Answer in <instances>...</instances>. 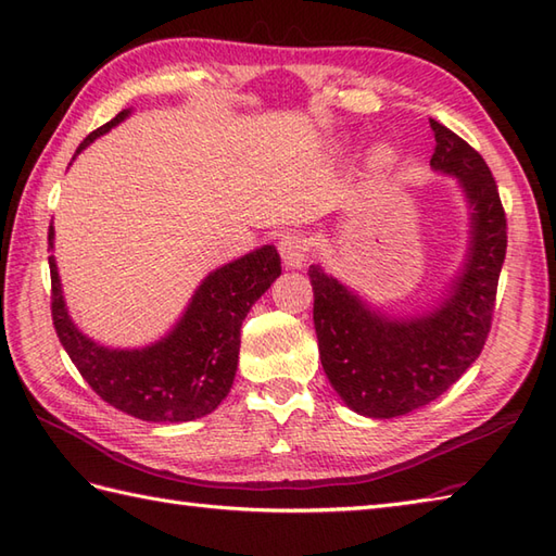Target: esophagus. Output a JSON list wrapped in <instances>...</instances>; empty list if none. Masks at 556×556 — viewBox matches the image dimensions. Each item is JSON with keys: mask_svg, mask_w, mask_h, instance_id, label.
Here are the masks:
<instances>
[{"mask_svg": "<svg viewBox=\"0 0 556 556\" xmlns=\"http://www.w3.org/2000/svg\"><path fill=\"white\" fill-rule=\"evenodd\" d=\"M311 248H313V241L303 233H287L285 239L279 241L281 260H285V265L291 269L305 267V263H308L311 257Z\"/></svg>", "mask_w": 556, "mask_h": 556, "instance_id": "obj_1", "label": "esophagus"}]
</instances>
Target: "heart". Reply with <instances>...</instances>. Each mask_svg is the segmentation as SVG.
<instances>
[{"mask_svg":"<svg viewBox=\"0 0 556 556\" xmlns=\"http://www.w3.org/2000/svg\"><path fill=\"white\" fill-rule=\"evenodd\" d=\"M394 164H396V155H394L392 148H389V146L372 148V152H370V169L375 174H387L389 169L394 167Z\"/></svg>","mask_w":556,"mask_h":556,"instance_id":"obj_1","label":"heart"}]
</instances>
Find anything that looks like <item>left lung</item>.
<instances>
[{
  "label": "left lung",
  "instance_id": "8db88e82",
  "mask_svg": "<svg viewBox=\"0 0 556 556\" xmlns=\"http://www.w3.org/2000/svg\"><path fill=\"white\" fill-rule=\"evenodd\" d=\"M430 167L454 176L470 210L464 267L420 315L372 308L320 265H311L317 349L334 392L368 418H396L442 396L480 356L506 255V217L492 172L464 138L430 119Z\"/></svg>",
  "mask_w": 556,
  "mask_h": 556
}]
</instances>
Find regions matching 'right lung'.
I'll list each match as a JSON object with an SVG mask.
<instances>
[{
  "mask_svg": "<svg viewBox=\"0 0 556 556\" xmlns=\"http://www.w3.org/2000/svg\"><path fill=\"white\" fill-rule=\"evenodd\" d=\"M128 114L131 110H124L92 131L76 155ZM47 241L52 251L54 227ZM50 275L56 337L92 392L140 420L188 422L207 416L229 394L239 365L241 325L281 275V263L275 245H263L210 271L172 332L143 349H110L83 334L68 315L54 255Z\"/></svg>",
  "mask_w": 556,
  "mask_h": 556,
  "instance_id": "add662e5",
  "label": "right lung"
}]
</instances>
